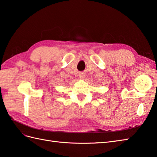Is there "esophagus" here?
<instances>
[{
  "label": "esophagus",
  "mask_w": 157,
  "mask_h": 157,
  "mask_svg": "<svg viewBox=\"0 0 157 157\" xmlns=\"http://www.w3.org/2000/svg\"><path fill=\"white\" fill-rule=\"evenodd\" d=\"M84 77H85V75H84V73H80L79 74V78H80V79H84Z\"/></svg>",
  "instance_id": "34e87169"
}]
</instances>
